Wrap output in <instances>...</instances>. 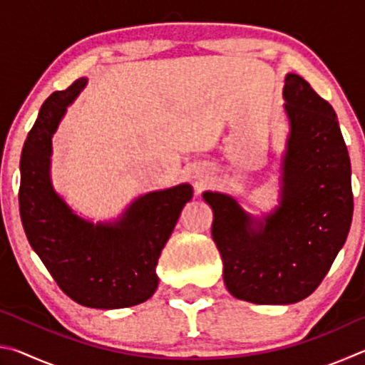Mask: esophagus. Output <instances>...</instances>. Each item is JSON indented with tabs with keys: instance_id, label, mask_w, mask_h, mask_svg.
Here are the masks:
<instances>
[{
	"instance_id": "obj_1",
	"label": "esophagus",
	"mask_w": 365,
	"mask_h": 365,
	"mask_svg": "<svg viewBox=\"0 0 365 365\" xmlns=\"http://www.w3.org/2000/svg\"><path fill=\"white\" fill-rule=\"evenodd\" d=\"M200 185H205V180H200Z\"/></svg>"
}]
</instances>
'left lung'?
Instances as JSON below:
<instances>
[{
	"label": "left lung",
	"instance_id": "1",
	"mask_svg": "<svg viewBox=\"0 0 365 365\" xmlns=\"http://www.w3.org/2000/svg\"><path fill=\"white\" fill-rule=\"evenodd\" d=\"M289 123L280 163V202L256 217L237 197L205 191L224 283L237 299L293 304L307 298L343 248L353 220L351 163L338 119L298 73H287Z\"/></svg>",
	"mask_w": 365,
	"mask_h": 365
}]
</instances>
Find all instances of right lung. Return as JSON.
<instances>
[{
  "label": "right lung",
  "instance_id": "obj_1",
  "mask_svg": "<svg viewBox=\"0 0 365 365\" xmlns=\"http://www.w3.org/2000/svg\"><path fill=\"white\" fill-rule=\"evenodd\" d=\"M78 78L40 108L21 156L19 211L24 230L59 288L78 304L120 309L150 299L158 288L156 265L183 206L190 183L138 196L119 217H80L53 187V135L67 106L85 88Z\"/></svg>",
  "mask_w": 365,
  "mask_h": 365
}]
</instances>
